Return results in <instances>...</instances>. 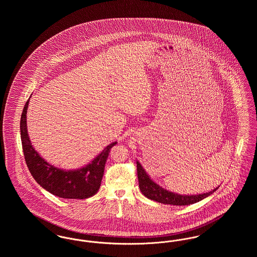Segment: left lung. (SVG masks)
Here are the masks:
<instances>
[{
	"mask_svg": "<svg viewBox=\"0 0 257 257\" xmlns=\"http://www.w3.org/2000/svg\"><path fill=\"white\" fill-rule=\"evenodd\" d=\"M137 172H138V178H139V187L141 192L144 194V196L151 200H155L160 203L164 204H171V205H190L196 203L207 196L212 195L214 192H216L219 187L215 188L213 191L203 193L199 195H179L176 193H173L171 191H168L161 187L160 185L154 182L150 176L147 173V171L144 170L142 165L137 161Z\"/></svg>",
	"mask_w": 257,
	"mask_h": 257,
	"instance_id": "left-lung-1",
	"label": "left lung"
}]
</instances>
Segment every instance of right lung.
Returning a JSON list of instances; mask_svg holds the SVG:
<instances>
[{
	"mask_svg": "<svg viewBox=\"0 0 257 257\" xmlns=\"http://www.w3.org/2000/svg\"><path fill=\"white\" fill-rule=\"evenodd\" d=\"M29 101L25 104L21 115L20 132L26 164L33 177L43 189L54 196L85 199L94 196L100 188L104 169L111 147L117 142L111 143L86 166L78 170H63L54 167L43 159L32 146L27 129V110Z\"/></svg>",
	"mask_w": 257,
	"mask_h": 257,
	"instance_id": "1",
	"label": "right lung"
}]
</instances>
